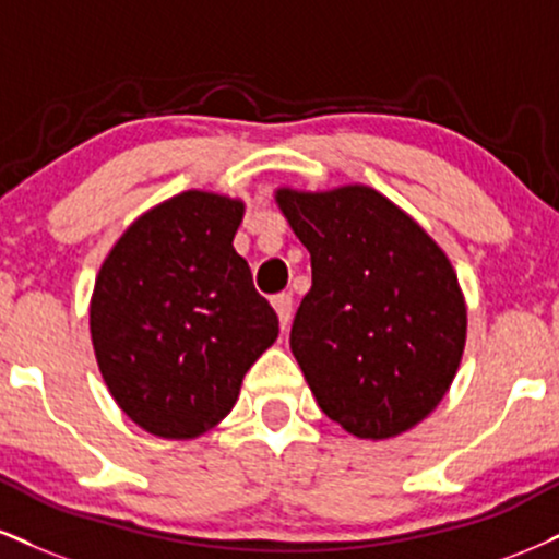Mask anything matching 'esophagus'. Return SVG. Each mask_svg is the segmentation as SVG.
<instances>
[{
  "mask_svg": "<svg viewBox=\"0 0 559 559\" xmlns=\"http://www.w3.org/2000/svg\"><path fill=\"white\" fill-rule=\"evenodd\" d=\"M273 307H275V312H278L281 328L286 331L288 322H292V294H275Z\"/></svg>",
  "mask_w": 559,
  "mask_h": 559,
  "instance_id": "34e87169",
  "label": "esophagus"
}]
</instances>
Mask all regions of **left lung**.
<instances>
[{"instance_id": "obj_1", "label": "left lung", "mask_w": 559, "mask_h": 559, "mask_svg": "<svg viewBox=\"0 0 559 559\" xmlns=\"http://www.w3.org/2000/svg\"><path fill=\"white\" fill-rule=\"evenodd\" d=\"M312 260L292 325L318 406L361 440H388L435 412L466 346V301L448 254L365 185L275 190Z\"/></svg>"}]
</instances>
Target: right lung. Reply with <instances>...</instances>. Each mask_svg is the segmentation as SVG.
Instances as JSON below:
<instances>
[{"label": "right lung", "instance_id": "add662e5", "mask_svg": "<svg viewBox=\"0 0 559 559\" xmlns=\"http://www.w3.org/2000/svg\"><path fill=\"white\" fill-rule=\"evenodd\" d=\"M241 200L187 190L140 215L91 297L93 352L117 406L145 432L192 440L239 399L278 318L234 250Z\"/></svg>", "mask_w": 559, "mask_h": 559}]
</instances>
